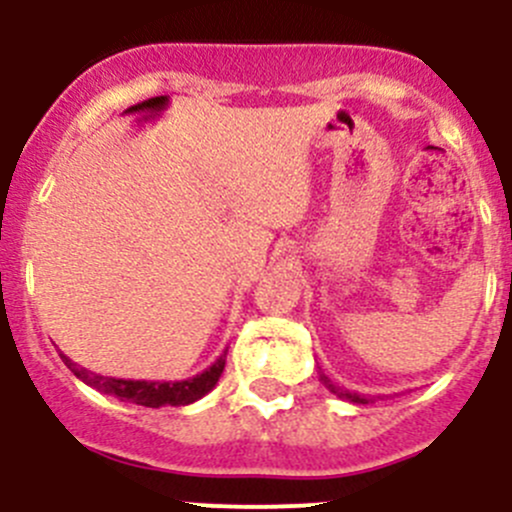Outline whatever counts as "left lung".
<instances>
[{
  "label": "left lung",
  "instance_id": "obj_1",
  "mask_svg": "<svg viewBox=\"0 0 512 512\" xmlns=\"http://www.w3.org/2000/svg\"><path fill=\"white\" fill-rule=\"evenodd\" d=\"M319 381H322V384L327 386V389L332 391V394H337L339 399H344V401H352V404H369V399H364V396H359V394H354V391H347V389H342V386L332 384V381H329V376L319 374Z\"/></svg>",
  "mask_w": 512,
  "mask_h": 512
}]
</instances>
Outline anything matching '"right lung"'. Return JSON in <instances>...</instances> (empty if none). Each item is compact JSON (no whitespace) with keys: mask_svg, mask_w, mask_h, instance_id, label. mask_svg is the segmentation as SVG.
<instances>
[{"mask_svg":"<svg viewBox=\"0 0 512 512\" xmlns=\"http://www.w3.org/2000/svg\"><path fill=\"white\" fill-rule=\"evenodd\" d=\"M225 354H220V359L213 361V366L203 371V374H195L193 379L185 381H146V379H113V376H101L94 371L84 369L76 361H71L69 356L61 354L64 364L74 371L76 379H81L84 384L94 386L96 391L108 396H116L121 401H131V404L148 406V409H160V406H188L193 401L203 399L208 391L215 389L220 374L225 369Z\"/></svg>","mask_w":512,"mask_h":512,"instance_id":"obj_1","label":"right lung"}]
</instances>
